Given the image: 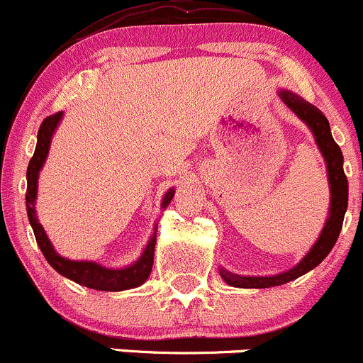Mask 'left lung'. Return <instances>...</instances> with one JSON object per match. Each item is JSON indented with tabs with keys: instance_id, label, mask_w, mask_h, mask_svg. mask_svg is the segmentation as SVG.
<instances>
[{
	"instance_id": "1",
	"label": "left lung",
	"mask_w": 363,
	"mask_h": 363,
	"mask_svg": "<svg viewBox=\"0 0 363 363\" xmlns=\"http://www.w3.org/2000/svg\"><path fill=\"white\" fill-rule=\"evenodd\" d=\"M279 96L311 128L312 134H314L315 145H318L321 155L325 157L326 171H328L330 196H332L330 197L328 218H326L325 228H323L321 235L315 240L312 249L305 254L303 259L295 268L284 272V274L270 275V277H245V275H236L220 268V277L233 288H274V286H281L289 281H295V279L302 277L303 274L311 272L312 268L318 267L328 256L330 250L335 245L340 228H342L344 213H346L347 208V178L342 169V152H340L339 145L333 141L328 120H326L325 114L318 107H314L307 100H303L302 96L289 91V89H281Z\"/></svg>"
}]
</instances>
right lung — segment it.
Listing matches in <instances>:
<instances>
[{"mask_svg":"<svg viewBox=\"0 0 363 363\" xmlns=\"http://www.w3.org/2000/svg\"><path fill=\"white\" fill-rule=\"evenodd\" d=\"M63 113H56L52 116H48L42 121L40 128H38L37 138V148H35L33 157L28 166V190H26V210L30 224L33 228L35 238H37L38 247H40L42 254L45 256L48 263L55 268L58 274L63 277L70 279V281L77 282V284L86 286L89 289H99V291H123V289H132L141 286L146 279L150 277V272L153 267V252H155V242H157V225L153 229V235L150 236V242L146 249L143 250L141 257L130 267L125 268H106L102 264L95 263V261H72L67 257L60 256L55 250L52 243L49 242L48 235H45L44 228L38 222L37 211H35V199H37V189H38V174H40L42 166H44L45 159H48L49 146H51L52 134H55L56 127L61 121ZM174 196V190L171 189L169 192L164 196L162 208H166L171 203Z\"/></svg>","mask_w":363,"mask_h":363,"instance_id":"1","label":"right lung"}]
</instances>
